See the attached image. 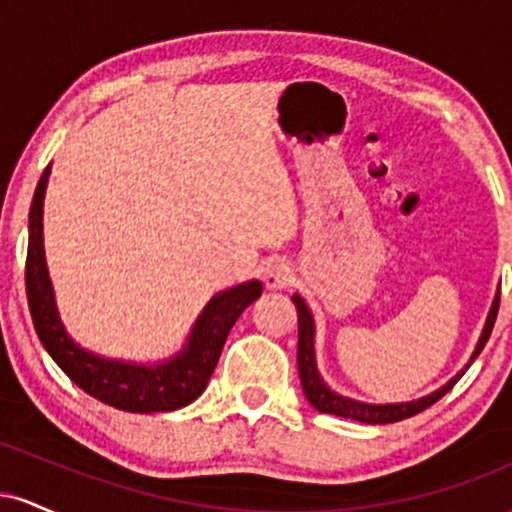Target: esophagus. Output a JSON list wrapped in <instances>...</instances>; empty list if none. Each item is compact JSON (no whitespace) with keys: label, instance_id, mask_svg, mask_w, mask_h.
<instances>
[{"label":"esophagus","instance_id":"esophagus-1","mask_svg":"<svg viewBox=\"0 0 512 512\" xmlns=\"http://www.w3.org/2000/svg\"><path fill=\"white\" fill-rule=\"evenodd\" d=\"M293 274H291V267L286 262L281 260H274L269 262L267 267H264V274H262V281L264 286H267L269 291H281L286 289V286L291 284Z\"/></svg>","mask_w":512,"mask_h":512}]
</instances>
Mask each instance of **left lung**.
<instances>
[{"label":"left lung","instance_id":"1","mask_svg":"<svg viewBox=\"0 0 512 512\" xmlns=\"http://www.w3.org/2000/svg\"><path fill=\"white\" fill-rule=\"evenodd\" d=\"M291 301L296 303V310H298V373H301L305 399H308L320 414H334V416H342V419H354V421H361V424L375 426V424H395V421L409 419V416L428 409L433 402H438L445 392L452 390V385L467 373V368L472 366L474 358L481 354V349H484L486 342H489L493 322H496V315H498V303H501V289H498L496 296H493L489 315H486V322H484V330L479 334V342L474 346L472 356H469V361L464 363L460 373H457L455 378H450L443 387H438L436 392H431V395L411 399V402H390V404H370V402H361V399L344 397L339 395V392H334L332 387L325 383V378H322L320 370H317L313 313H310L308 303H305L298 293H293Z\"/></svg>","mask_w":512,"mask_h":512}]
</instances>
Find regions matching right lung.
<instances>
[{
    "mask_svg": "<svg viewBox=\"0 0 512 512\" xmlns=\"http://www.w3.org/2000/svg\"><path fill=\"white\" fill-rule=\"evenodd\" d=\"M50 168L43 170L35 187L31 214H28L26 257L28 308L45 351L72 378V383L115 409L132 411V414H156V411L187 407L207 390L228 332L236 325L240 313L262 296V284L250 279L216 293L197 315L182 349L163 361L137 363L93 354L72 339L64 327L48 262H45L43 202Z\"/></svg>",
    "mask_w": 512,
    "mask_h": 512,
    "instance_id": "right-lung-1",
    "label": "right lung"
}]
</instances>
